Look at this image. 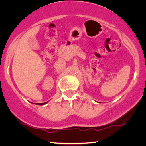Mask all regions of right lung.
<instances>
[{
  "label": "right lung",
  "mask_w": 146,
  "mask_h": 146,
  "mask_svg": "<svg viewBox=\"0 0 146 146\" xmlns=\"http://www.w3.org/2000/svg\"><path fill=\"white\" fill-rule=\"evenodd\" d=\"M46 103H47V102H44V103H36V104H39V105H44V104H46Z\"/></svg>",
  "instance_id": "1"
}]
</instances>
